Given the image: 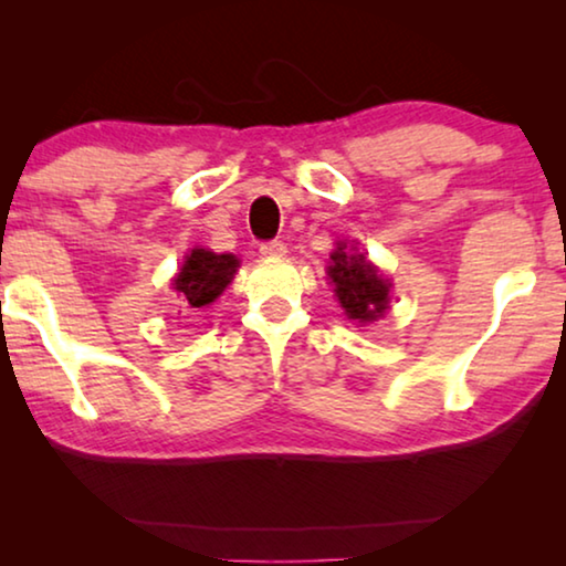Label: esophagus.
Here are the masks:
<instances>
[{
  "instance_id": "esophagus-1",
  "label": "esophagus",
  "mask_w": 566,
  "mask_h": 566,
  "mask_svg": "<svg viewBox=\"0 0 566 566\" xmlns=\"http://www.w3.org/2000/svg\"><path fill=\"white\" fill-rule=\"evenodd\" d=\"M260 254L262 258H283L285 244L281 242V239H270V242L260 244Z\"/></svg>"
}]
</instances>
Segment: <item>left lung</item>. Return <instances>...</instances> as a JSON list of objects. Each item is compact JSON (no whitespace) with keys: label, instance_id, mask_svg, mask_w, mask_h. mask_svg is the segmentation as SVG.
<instances>
[{"label":"left lung","instance_id":"obj_1","mask_svg":"<svg viewBox=\"0 0 566 566\" xmlns=\"http://www.w3.org/2000/svg\"><path fill=\"white\" fill-rule=\"evenodd\" d=\"M329 277L345 314L358 322H374L389 306V283L378 275V270L363 258L350 254L343 244L329 254Z\"/></svg>","mask_w":566,"mask_h":566}]
</instances>
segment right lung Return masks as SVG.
<instances>
[{"label": "right lung", "mask_w": 566, "mask_h": 566, "mask_svg": "<svg viewBox=\"0 0 566 566\" xmlns=\"http://www.w3.org/2000/svg\"><path fill=\"white\" fill-rule=\"evenodd\" d=\"M239 268L234 254H216L208 250H192L175 277V291L180 293L182 308L208 306L219 298L231 283Z\"/></svg>", "instance_id": "right-lung-1"}]
</instances>
